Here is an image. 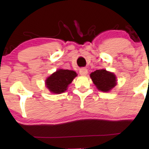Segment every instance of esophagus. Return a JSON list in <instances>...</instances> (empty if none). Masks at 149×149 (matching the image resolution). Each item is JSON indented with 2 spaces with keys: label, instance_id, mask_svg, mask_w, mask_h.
<instances>
[{
  "label": "esophagus",
  "instance_id": "1",
  "mask_svg": "<svg viewBox=\"0 0 149 149\" xmlns=\"http://www.w3.org/2000/svg\"><path fill=\"white\" fill-rule=\"evenodd\" d=\"M79 73L81 76H85V75H87V73H88V69H87L86 68H81V69L79 70Z\"/></svg>",
  "mask_w": 149,
  "mask_h": 149
}]
</instances>
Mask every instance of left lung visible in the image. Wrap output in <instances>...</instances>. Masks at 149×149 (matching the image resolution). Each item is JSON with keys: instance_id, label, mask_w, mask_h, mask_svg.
I'll list each match as a JSON object with an SVG mask.
<instances>
[{"instance_id": "8db88e82", "label": "left lung", "mask_w": 149, "mask_h": 149, "mask_svg": "<svg viewBox=\"0 0 149 149\" xmlns=\"http://www.w3.org/2000/svg\"><path fill=\"white\" fill-rule=\"evenodd\" d=\"M90 78L97 89L102 92H109L117 84L116 75L105 69L96 70L90 73Z\"/></svg>"}]
</instances>
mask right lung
<instances>
[{"label":"right lung","mask_w":149,"mask_h":149,"mask_svg":"<svg viewBox=\"0 0 149 149\" xmlns=\"http://www.w3.org/2000/svg\"><path fill=\"white\" fill-rule=\"evenodd\" d=\"M76 76L77 73L71 70L58 69L46 79V87L52 93L61 94L67 90L69 85Z\"/></svg>","instance_id":"obj_1"}]
</instances>
